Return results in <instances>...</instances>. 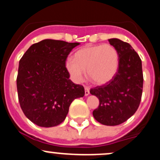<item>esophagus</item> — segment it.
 I'll return each mask as SVG.
<instances>
[{
    "label": "esophagus",
    "instance_id": "obj_1",
    "mask_svg": "<svg viewBox=\"0 0 160 160\" xmlns=\"http://www.w3.org/2000/svg\"><path fill=\"white\" fill-rule=\"evenodd\" d=\"M88 95H89V87H85V95L87 96Z\"/></svg>",
    "mask_w": 160,
    "mask_h": 160
}]
</instances>
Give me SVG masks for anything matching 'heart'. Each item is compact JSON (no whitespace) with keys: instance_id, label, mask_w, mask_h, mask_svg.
Masks as SVG:
<instances>
[{"instance_id":"b5f03b06","label":"heart","mask_w":160,"mask_h":160,"mask_svg":"<svg viewBox=\"0 0 160 160\" xmlns=\"http://www.w3.org/2000/svg\"><path fill=\"white\" fill-rule=\"evenodd\" d=\"M65 68L75 82L82 81L86 70L87 78L95 85L108 83L119 68V53L111 44L86 46L68 58Z\"/></svg>"}]
</instances>
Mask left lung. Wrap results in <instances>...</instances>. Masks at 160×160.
I'll use <instances>...</instances> for the list:
<instances>
[{
	"label": "left lung",
	"mask_w": 160,
	"mask_h": 160,
	"mask_svg": "<svg viewBox=\"0 0 160 160\" xmlns=\"http://www.w3.org/2000/svg\"><path fill=\"white\" fill-rule=\"evenodd\" d=\"M119 53V68L117 74L104 85L90 89L99 100L93 111L94 118L106 126L120 125L136 112L143 90L141 60L129 43L117 38L109 39Z\"/></svg>",
	"instance_id": "1"
}]
</instances>
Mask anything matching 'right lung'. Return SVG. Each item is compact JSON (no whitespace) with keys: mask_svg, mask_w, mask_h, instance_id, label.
Listing matches in <instances>:
<instances>
[{"mask_svg":"<svg viewBox=\"0 0 160 160\" xmlns=\"http://www.w3.org/2000/svg\"><path fill=\"white\" fill-rule=\"evenodd\" d=\"M79 43L46 39L31 46L20 59L16 86L24 114L41 127L62 123L83 86L69 80L68 56Z\"/></svg>","mask_w":160,"mask_h":160,"instance_id":"add662e5","label":"right lung"}]
</instances>
